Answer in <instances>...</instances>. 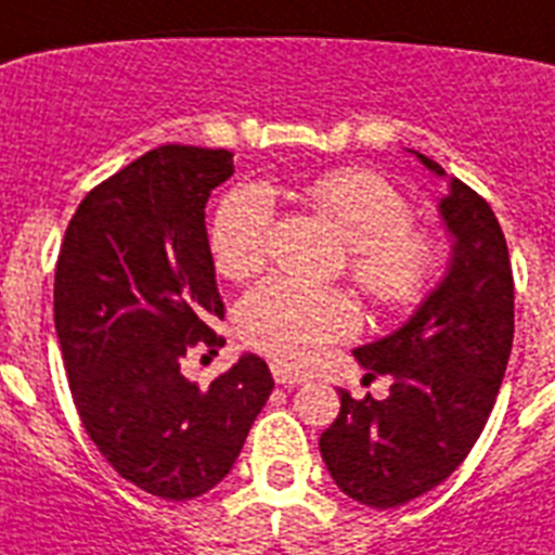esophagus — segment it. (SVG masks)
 Here are the masks:
<instances>
[{
	"label": "esophagus",
	"instance_id": "obj_1",
	"mask_svg": "<svg viewBox=\"0 0 555 555\" xmlns=\"http://www.w3.org/2000/svg\"><path fill=\"white\" fill-rule=\"evenodd\" d=\"M270 370H273V378H276V384H282V386L307 384V375H301V372L287 370V366H282V364H273V366H270Z\"/></svg>",
	"mask_w": 555,
	"mask_h": 555
}]
</instances>
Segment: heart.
<instances>
[{
  "instance_id": "b5f03b06",
  "label": "heart",
  "mask_w": 555,
  "mask_h": 555,
  "mask_svg": "<svg viewBox=\"0 0 555 555\" xmlns=\"http://www.w3.org/2000/svg\"><path fill=\"white\" fill-rule=\"evenodd\" d=\"M310 203L335 225L349 248V273L378 305H409L435 273L437 248L409 228L412 211L400 191L366 169L321 175ZM273 199L262 185L231 191L211 225L214 262L228 279H248L268 259ZM356 305L338 291L276 276L240 305V335L250 349L282 366L310 364L321 349L356 333Z\"/></svg>"
}]
</instances>
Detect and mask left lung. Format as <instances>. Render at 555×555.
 <instances>
[{
	"instance_id": "8db88e82",
	"label": "left lung",
	"mask_w": 555,
	"mask_h": 555,
	"mask_svg": "<svg viewBox=\"0 0 555 555\" xmlns=\"http://www.w3.org/2000/svg\"><path fill=\"white\" fill-rule=\"evenodd\" d=\"M435 177L446 169L406 149ZM451 240L443 279L398 330L352 349L364 370L392 375L384 400H356L321 435L330 477L361 505L398 507L440 486L474 449L514 344V273L491 206L457 177L437 203Z\"/></svg>"
}]
</instances>
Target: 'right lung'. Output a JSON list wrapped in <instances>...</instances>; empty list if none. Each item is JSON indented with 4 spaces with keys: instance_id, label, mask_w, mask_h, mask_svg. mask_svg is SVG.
<instances>
[{
    "instance_id": "1",
    "label": "right lung",
    "mask_w": 555,
    "mask_h": 555,
    "mask_svg": "<svg viewBox=\"0 0 555 555\" xmlns=\"http://www.w3.org/2000/svg\"><path fill=\"white\" fill-rule=\"evenodd\" d=\"M234 175L225 149L160 146L83 197L55 264V335L87 435L124 479L160 500L228 477L273 392L254 352L208 386L180 361L217 349L222 319L206 203Z\"/></svg>"
}]
</instances>
